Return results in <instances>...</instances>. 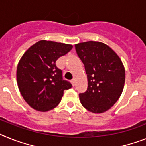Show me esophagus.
I'll return each instance as SVG.
<instances>
[{
	"label": "esophagus",
	"instance_id": "esophagus-1",
	"mask_svg": "<svg viewBox=\"0 0 146 146\" xmlns=\"http://www.w3.org/2000/svg\"><path fill=\"white\" fill-rule=\"evenodd\" d=\"M70 82H71V84H73V86H74V85H75V80H74V79H72Z\"/></svg>",
	"mask_w": 146,
	"mask_h": 146
}]
</instances>
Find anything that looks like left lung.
I'll use <instances>...</instances> for the list:
<instances>
[{
	"label": "left lung",
	"mask_w": 146,
	"mask_h": 146,
	"mask_svg": "<svg viewBox=\"0 0 146 146\" xmlns=\"http://www.w3.org/2000/svg\"><path fill=\"white\" fill-rule=\"evenodd\" d=\"M75 47L88 76V89L79 94L81 103L90 112H105L122 94L125 81L124 65L118 55L104 43L90 41L77 44Z\"/></svg>",
	"instance_id": "left-lung-1"
}]
</instances>
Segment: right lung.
Here are the masks:
<instances>
[{
  "instance_id": "1",
  "label": "right lung",
  "mask_w": 146,
  "mask_h": 146,
  "mask_svg": "<svg viewBox=\"0 0 146 146\" xmlns=\"http://www.w3.org/2000/svg\"><path fill=\"white\" fill-rule=\"evenodd\" d=\"M72 48L70 44L41 40L22 56L17 67V83L30 107L43 112L50 111L59 104L64 90L72 87L64 80L62 70L56 64Z\"/></svg>"
}]
</instances>
